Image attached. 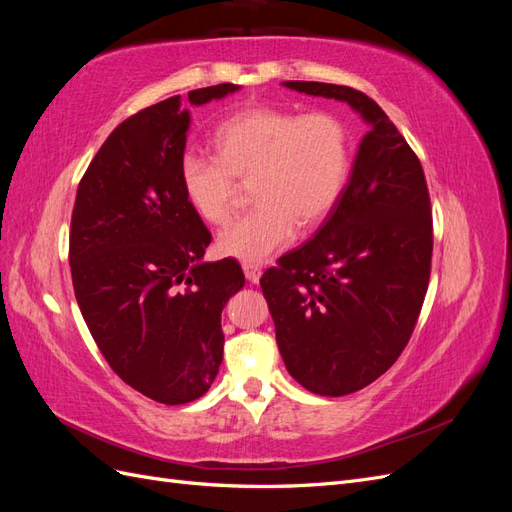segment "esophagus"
Returning a JSON list of instances; mask_svg holds the SVG:
<instances>
[{"label":"esophagus","mask_w":512,"mask_h":512,"mask_svg":"<svg viewBox=\"0 0 512 512\" xmlns=\"http://www.w3.org/2000/svg\"><path fill=\"white\" fill-rule=\"evenodd\" d=\"M243 273H245L247 280L256 284L260 280V275H262V267L256 265V262H243Z\"/></svg>","instance_id":"1"}]
</instances>
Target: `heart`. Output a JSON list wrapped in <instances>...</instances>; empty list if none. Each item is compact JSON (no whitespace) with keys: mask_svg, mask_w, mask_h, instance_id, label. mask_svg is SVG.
<instances>
[{"mask_svg":"<svg viewBox=\"0 0 512 512\" xmlns=\"http://www.w3.org/2000/svg\"><path fill=\"white\" fill-rule=\"evenodd\" d=\"M215 158L185 153L179 185L200 220L222 226L235 213L241 188L252 183L256 207L232 222L218 250L260 262L286 247L297 228H316L333 211L350 173V134L333 113H294L252 106L213 132Z\"/></svg>","mask_w":512,"mask_h":512,"instance_id":"b5f03b06","label":"heart"}]
</instances>
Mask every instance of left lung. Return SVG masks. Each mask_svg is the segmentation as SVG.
I'll return each mask as SVG.
<instances>
[{
  "mask_svg": "<svg viewBox=\"0 0 512 512\" xmlns=\"http://www.w3.org/2000/svg\"><path fill=\"white\" fill-rule=\"evenodd\" d=\"M284 85L348 102L371 123L316 237L260 277L290 376L316 395L342 397L380 378L410 342L431 275V200L416 153L363 91Z\"/></svg>",
  "mask_w": 512,
  "mask_h": 512,
  "instance_id": "left-lung-1",
  "label": "left lung"
}]
</instances>
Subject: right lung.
<instances>
[{"mask_svg": "<svg viewBox=\"0 0 512 512\" xmlns=\"http://www.w3.org/2000/svg\"><path fill=\"white\" fill-rule=\"evenodd\" d=\"M235 89H194L188 100ZM188 128L179 96L121 121L87 166L70 222L72 286L91 337L123 382L166 406L209 391L222 309L245 284L235 258L200 260L211 232L179 185Z\"/></svg>", "mask_w": 512, "mask_h": 512, "instance_id": "1", "label": "right lung"}]
</instances>
